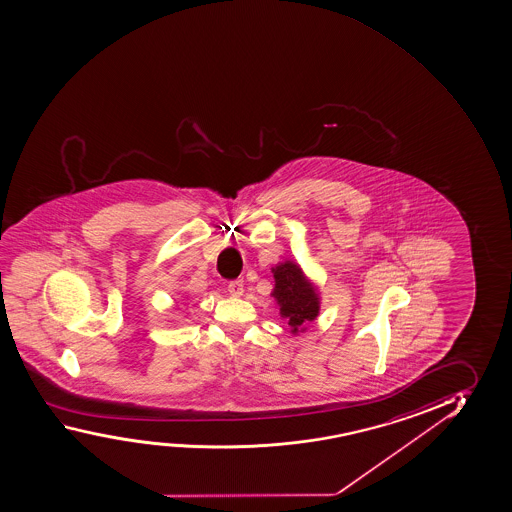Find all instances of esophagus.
<instances>
[{
  "label": "esophagus",
  "mask_w": 512,
  "mask_h": 512,
  "mask_svg": "<svg viewBox=\"0 0 512 512\" xmlns=\"http://www.w3.org/2000/svg\"><path fill=\"white\" fill-rule=\"evenodd\" d=\"M229 295H233V297H240L242 293H244V281H231L228 284Z\"/></svg>",
  "instance_id": "34e87169"
}]
</instances>
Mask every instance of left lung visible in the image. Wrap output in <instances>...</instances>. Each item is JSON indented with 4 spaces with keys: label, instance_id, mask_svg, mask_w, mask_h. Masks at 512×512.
I'll return each mask as SVG.
<instances>
[{
    "label": "left lung",
    "instance_id": "1",
    "mask_svg": "<svg viewBox=\"0 0 512 512\" xmlns=\"http://www.w3.org/2000/svg\"><path fill=\"white\" fill-rule=\"evenodd\" d=\"M274 274L275 304L279 307L281 318L290 327L293 336L304 332L309 321L316 320L320 314V291L318 286L304 274L297 261H281L272 267Z\"/></svg>",
    "mask_w": 512,
    "mask_h": 512
}]
</instances>
